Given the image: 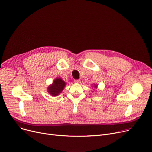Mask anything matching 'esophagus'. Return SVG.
Returning a JSON list of instances; mask_svg holds the SVG:
<instances>
[{
  "label": "esophagus",
  "instance_id": "34e87169",
  "mask_svg": "<svg viewBox=\"0 0 152 152\" xmlns=\"http://www.w3.org/2000/svg\"><path fill=\"white\" fill-rule=\"evenodd\" d=\"M74 82L75 83H77V84H79L81 83V81L80 80H79V79H75V80L74 81Z\"/></svg>",
  "mask_w": 152,
  "mask_h": 152
}]
</instances>
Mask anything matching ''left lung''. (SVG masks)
<instances>
[{
	"label": "left lung",
	"instance_id": "1",
	"mask_svg": "<svg viewBox=\"0 0 152 152\" xmlns=\"http://www.w3.org/2000/svg\"><path fill=\"white\" fill-rule=\"evenodd\" d=\"M94 87H95V88H97V85H95V84H94Z\"/></svg>",
	"mask_w": 152,
	"mask_h": 152
}]
</instances>
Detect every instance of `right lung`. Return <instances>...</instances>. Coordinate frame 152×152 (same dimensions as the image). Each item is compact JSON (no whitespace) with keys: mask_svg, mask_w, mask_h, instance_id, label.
I'll list each match as a JSON object with an SVG mask.
<instances>
[{"mask_svg":"<svg viewBox=\"0 0 152 152\" xmlns=\"http://www.w3.org/2000/svg\"><path fill=\"white\" fill-rule=\"evenodd\" d=\"M66 86L65 82L61 78H56L53 81V83L49 86L47 91L52 96H57L60 94Z\"/></svg>","mask_w":152,"mask_h":152,"instance_id":"right-lung-1","label":"right lung"}]
</instances>
